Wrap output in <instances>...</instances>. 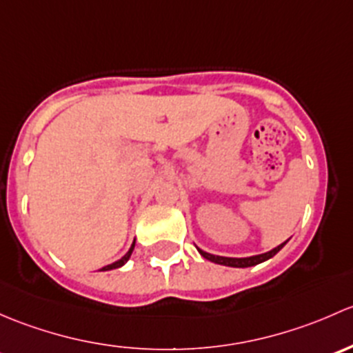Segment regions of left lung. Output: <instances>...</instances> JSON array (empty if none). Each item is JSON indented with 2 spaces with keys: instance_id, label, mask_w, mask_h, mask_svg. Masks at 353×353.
Instances as JSON below:
<instances>
[{
  "instance_id": "obj_1",
  "label": "left lung",
  "mask_w": 353,
  "mask_h": 353,
  "mask_svg": "<svg viewBox=\"0 0 353 353\" xmlns=\"http://www.w3.org/2000/svg\"><path fill=\"white\" fill-rule=\"evenodd\" d=\"M285 243H282V245H279L277 248L270 250V252L263 253V255H255V256H248V258H228V256H216V255H210V253H205L202 252V250H199V253L203 258H207V260L214 261V263H219V265H226V267H238V268H245V267H253V265H258L261 263V261L268 260V258H272L274 255H277L279 252L282 250V246H284Z\"/></svg>"
}]
</instances>
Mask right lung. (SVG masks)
<instances>
[{"instance_id": "1", "label": "right lung", "mask_w": 353, "mask_h": 353, "mask_svg": "<svg viewBox=\"0 0 353 353\" xmlns=\"http://www.w3.org/2000/svg\"><path fill=\"white\" fill-rule=\"evenodd\" d=\"M132 250H134V243H132V246H130V250L129 252L125 253V255H123L121 260H117V261H114V263H110V265H107V267H103L101 268V270H112V268H119V267H122L123 263H125L127 260H129V256L132 255Z\"/></svg>"}]
</instances>
